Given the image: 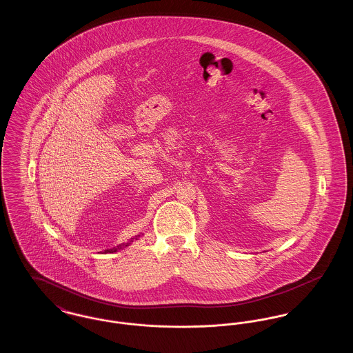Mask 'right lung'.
I'll return each instance as SVG.
<instances>
[{"instance_id": "right-lung-1", "label": "right lung", "mask_w": 353, "mask_h": 353, "mask_svg": "<svg viewBox=\"0 0 353 353\" xmlns=\"http://www.w3.org/2000/svg\"><path fill=\"white\" fill-rule=\"evenodd\" d=\"M139 236H140V234L139 235H134V238H131L127 243H121V245H119V246H117V248H112V249H108V250H104V252H119V250H121V249H124V248H127V246H130L134 241H136V239H139Z\"/></svg>"}]
</instances>
